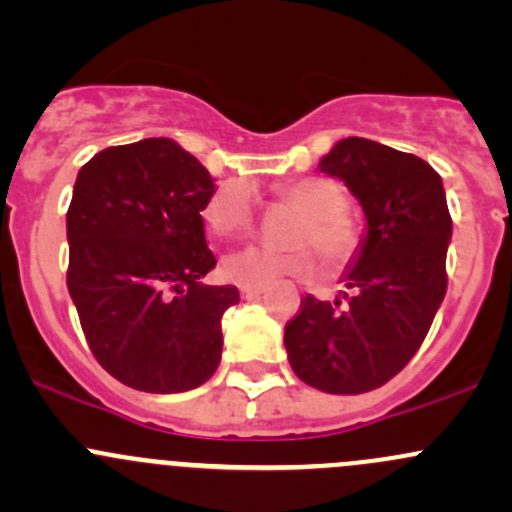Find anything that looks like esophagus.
Wrapping results in <instances>:
<instances>
[{"mask_svg": "<svg viewBox=\"0 0 512 512\" xmlns=\"http://www.w3.org/2000/svg\"><path fill=\"white\" fill-rule=\"evenodd\" d=\"M240 294L245 299H255V297H260V294H265V287H250V285H242L240 287Z\"/></svg>", "mask_w": 512, "mask_h": 512, "instance_id": "esophagus-1", "label": "esophagus"}]
</instances>
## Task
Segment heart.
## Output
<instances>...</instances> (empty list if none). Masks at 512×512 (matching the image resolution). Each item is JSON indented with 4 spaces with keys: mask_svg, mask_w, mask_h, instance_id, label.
<instances>
[{
    "mask_svg": "<svg viewBox=\"0 0 512 512\" xmlns=\"http://www.w3.org/2000/svg\"><path fill=\"white\" fill-rule=\"evenodd\" d=\"M280 195L294 208H299L304 220L297 227L294 240L314 245L327 260H342L354 245L344 213H347V193L337 180L302 178L280 188ZM203 220L213 235L235 237L252 227L255 220V195L245 183L223 185L205 203ZM317 272V257L307 247L277 250L267 245H247L230 252L223 260V275L235 285L267 287L285 277H312Z\"/></svg>",
    "mask_w": 512,
    "mask_h": 512,
    "instance_id": "obj_1",
    "label": "heart"
}]
</instances>
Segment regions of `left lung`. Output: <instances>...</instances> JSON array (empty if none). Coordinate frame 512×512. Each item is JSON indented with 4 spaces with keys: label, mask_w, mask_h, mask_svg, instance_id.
<instances>
[{
    "label": "left lung",
    "mask_w": 512,
    "mask_h": 512,
    "mask_svg": "<svg viewBox=\"0 0 512 512\" xmlns=\"http://www.w3.org/2000/svg\"><path fill=\"white\" fill-rule=\"evenodd\" d=\"M364 210V235L334 302L304 297L285 327L289 366L327 394H364L418 352L446 294L453 223L426 160L369 138H342L319 160Z\"/></svg>",
    "instance_id": "left-lung-1"
}]
</instances>
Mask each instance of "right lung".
<instances>
[{"label":"right lung","mask_w":512,"mask_h":512,"mask_svg":"<svg viewBox=\"0 0 512 512\" xmlns=\"http://www.w3.org/2000/svg\"><path fill=\"white\" fill-rule=\"evenodd\" d=\"M213 175L173 138L96 153L66 213V285L98 364L148 394L198 389L223 356L232 285H203L215 267L203 208Z\"/></svg>","instance_id":"1"}]
</instances>
